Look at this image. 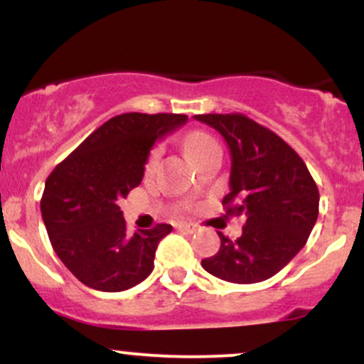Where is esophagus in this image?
<instances>
[{
    "label": "esophagus",
    "mask_w": 364,
    "mask_h": 364,
    "mask_svg": "<svg viewBox=\"0 0 364 364\" xmlns=\"http://www.w3.org/2000/svg\"><path fill=\"white\" fill-rule=\"evenodd\" d=\"M176 229H179V231H185V232H195L196 225L190 224V223H178Z\"/></svg>",
    "instance_id": "34e87169"
}]
</instances>
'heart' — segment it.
Here are the masks:
<instances>
[{"label":"heart","instance_id":"heart-1","mask_svg":"<svg viewBox=\"0 0 364 364\" xmlns=\"http://www.w3.org/2000/svg\"><path fill=\"white\" fill-rule=\"evenodd\" d=\"M219 149V144H217L215 139H212L210 135L205 132H193L191 135H188L186 139V150L190 152L191 157H196L198 154L207 152V150ZM157 162V152L150 154L147 161V169H152Z\"/></svg>","mask_w":364,"mask_h":364}]
</instances>
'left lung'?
<instances>
[{
	"instance_id": "1",
	"label": "left lung",
	"mask_w": 364,
	"mask_h": 364,
	"mask_svg": "<svg viewBox=\"0 0 364 364\" xmlns=\"http://www.w3.org/2000/svg\"><path fill=\"white\" fill-rule=\"evenodd\" d=\"M223 135L231 154L225 214L246 217L236 241L202 260L208 274L235 284L270 279L306 245L318 217V188L303 159L269 128L245 114H196Z\"/></svg>"
}]
</instances>
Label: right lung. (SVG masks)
<instances>
[{
    "mask_svg": "<svg viewBox=\"0 0 364 364\" xmlns=\"http://www.w3.org/2000/svg\"><path fill=\"white\" fill-rule=\"evenodd\" d=\"M188 121L185 114L127 112L111 118L46 179L41 214L53 250L82 284L119 292L149 277L159 241L173 225L129 236L118 200L144 178L157 140Z\"/></svg>",
    "mask_w": 364,
    "mask_h": 364,
    "instance_id": "right-lung-1",
    "label": "right lung"
}]
</instances>
